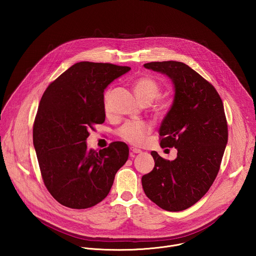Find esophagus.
Returning a JSON list of instances; mask_svg holds the SVG:
<instances>
[{
  "mask_svg": "<svg viewBox=\"0 0 256 256\" xmlns=\"http://www.w3.org/2000/svg\"><path fill=\"white\" fill-rule=\"evenodd\" d=\"M130 152H132V153H134V154L142 153V151H140V149H136V148H134V147H132V148H130Z\"/></svg>",
  "mask_w": 256,
  "mask_h": 256,
  "instance_id": "1",
  "label": "esophagus"
}]
</instances>
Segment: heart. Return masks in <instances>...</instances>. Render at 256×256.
Listing matches in <instances>:
<instances>
[{
	"instance_id": "1",
	"label": "heart",
	"mask_w": 256,
	"mask_h": 256,
	"mask_svg": "<svg viewBox=\"0 0 256 256\" xmlns=\"http://www.w3.org/2000/svg\"><path fill=\"white\" fill-rule=\"evenodd\" d=\"M160 84L151 77H140L134 82V90L136 97L142 103H151L160 94ZM108 93L104 96V105L107 106ZM170 107V102L167 99L160 98L156 103V112L159 116H162L168 112ZM151 126L144 122H126L118 130V136L132 144H142L147 134L151 132Z\"/></svg>"
}]
</instances>
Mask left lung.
Returning a JSON list of instances; mask_svg holds the SVG:
<instances>
[{"label":"left lung","instance_id":"1","mask_svg":"<svg viewBox=\"0 0 256 256\" xmlns=\"http://www.w3.org/2000/svg\"><path fill=\"white\" fill-rule=\"evenodd\" d=\"M144 68L167 75L175 88L170 110L160 126L162 148L177 149L173 161L151 152L155 166L142 177L144 192L165 210H184L210 190L228 142L223 101L214 87L188 64L152 62Z\"/></svg>","mask_w":256,"mask_h":256}]
</instances>
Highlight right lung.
I'll return each instance as SVG.
<instances>
[{
  "instance_id": "right-lung-1",
  "label": "right lung",
  "mask_w": 256,
  "mask_h": 256,
  "mask_svg": "<svg viewBox=\"0 0 256 256\" xmlns=\"http://www.w3.org/2000/svg\"><path fill=\"white\" fill-rule=\"evenodd\" d=\"M130 66L80 62L44 91L33 124V144L44 186L60 204L88 208L110 192L118 170L128 158L124 142L96 152L86 140L105 120L104 89Z\"/></svg>"
}]
</instances>
